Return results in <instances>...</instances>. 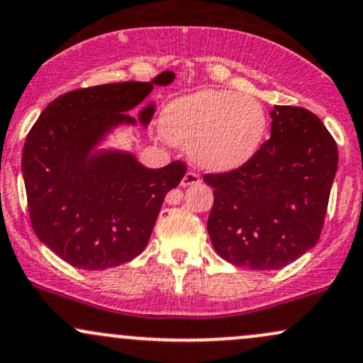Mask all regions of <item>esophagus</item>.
<instances>
[{
  "mask_svg": "<svg viewBox=\"0 0 363 363\" xmlns=\"http://www.w3.org/2000/svg\"><path fill=\"white\" fill-rule=\"evenodd\" d=\"M197 183H200V177L195 172H186V174L182 180L183 186H191V185H197Z\"/></svg>",
  "mask_w": 363,
  "mask_h": 363,
  "instance_id": "esophagus-1",
  "label": "esophagus"
}]
</instances>
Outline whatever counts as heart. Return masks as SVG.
I'll list each match as a JSON object with an SVG mask.
<instances>
[{
	"label": "heart",
	"instance_id": "heart-1",
	"mask_svg": "<svg viewBox=\"0 0 363 363\" xmlns=\"http://www.w3.org/2000/svg\"><path fill=\"white\" fill-rule=\"evenodd\" d=\"M164 138L211 172L240 168L267 132L262 104L225 89H203L173 100L161 117Z\"/></svg>",
	"mask_w": 363,
	"mask_h": 363
}]
</instances>
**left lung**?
Segmentation results:
<instances>
[{"label":"left lung","mask_w":363,"mask_h":363,"mask_svg":"<svg viewBox=\"0 0 363 363\" xmlns=\"http://www.w3.org/2000/svg\"><path fill=\"white\" fill-rule=\"evenodd\" d=\"M270 117V139L250 161L203 174L214 189L212 246L251 270H279L316 245L338 168L333 135L313 112L275 105Z\"/></svg>","instance_id":"1"}]
</instances>
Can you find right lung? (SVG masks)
I'll list each match as a JSON object with an SVG mask.
<instances>
[{"mask_svg": "<svg viewBox=\"0 0 363 363\" xmlns=\"http://www.w3.org/2000/svg\"><path fill=\"white\" fill-rule=\"evenodd\" d=\"M173 71L149 83L125 81L64 93L45 106L25 139L21 173L33 233L69 265L105 270L143 253L169 190L185 177L183 161L146 168L123 151H95L110 130L135 123L129 110L155 84L173 83ZM155 105L144 106L147 125Z\"/></svg>", "mask_w": 363, "mask_h": 363, "instance_id": "right-lung-1", "label": "right lung"}]
</instances>
